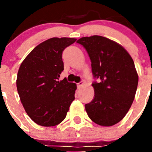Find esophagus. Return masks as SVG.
I'll list each match as a JSON object with an SVG mask.
<instances>
[{
	"instance_id": "obj_1",
	"label": "esophagus",
	"mask_w": 152,
	"mask_h": 152,
	"mask_svg": "<svg viewBox=\"0 0 152 152\" xmlns=\"http://www.w3.org/2000/svg\"><path fill=\"white\" fill-rule=\"evenodd\" d=\"M84 82H79V83H77V87H78V88H79V87H82V86L84 85Z\"/></svg>"
}]
</instances>
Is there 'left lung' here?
<instances>
[{"instance_id":"obj_1","label":"left lung","mask_w":152,"mask_h":152,"mask_svg":"<svg viewBox=\"0 0 152 152\" xmlns=\"http://www.w3.org/2000/svg\"><path fill=\"white\" fill-rule=\"evenodd\" d=\"M91 60L94 99L85 104L89 118L102 126L120 122L131 107L138 84L132 58L121 45L102 36L84 37L77 40Z\"/></svg>"}]
</instances>
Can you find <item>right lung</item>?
<instances>
[{"mask_svg":"<svg viewBox=\"0 0 152 152\" xmlns=\"http://www.w3.org/2000/svg\"><path fill=\"white\" fill-rule=\"evenodd\" d=\"M75 38L53 37L37 45L21 63L17 89L27 115L38 125L54 126L66 117L75 99L76 85L59 81L62 51Z\"/></svg>","mask_w":152,"mask_h":152,"instance_id":"add662e5","label":"right lung"}]
</instances>
